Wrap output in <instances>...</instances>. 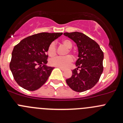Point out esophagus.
Returning a JSON list of instances; mask_svg holds the SVG:
<instances>
[{"label":"esophagus","mask_w":123,"mask_h":123,"mask_svg":"<svg viewBox=\"0 0 123 123\" xmlns=\"http://www.w3.org/2000/svg\"><path fill=\"white\" fill-rule=\"evenodd\" d=\"M59 68H60L61 70L62 71H64V68H61V67H59Z\"/></svg>","instance_id":"34e87169"}]
</instances>
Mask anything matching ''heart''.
<instances>
[{
	"label": "heart",
	"mask_w": 123,
	"mask_h": 123,
	"mask_svg": "<svg viewBox=\"0 0 123 123\" xmlns=\"http://www.w3.org/2000/svg\"><path fill=\"white\" fill-rule=\"evenodd\" d=\"M62 43L65 47L68 49H70L72 46V43L68 40H63L62 41ZM68 52L70 51V49L68 50ZM68 51L66 53L67 54ZM56 54V47L55 42H52L50 43L48 48V55L50 57H54ZM73 61V58L71 56H66L64 57H55L52 58L49 61V64L51 66L56 67H61V68H67L70 64Z\"/></svg>",
	"instance_id": "b5f03b06"
}]
</instances>
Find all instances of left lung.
<instances>
[{
  "mask_svg": "<svg viewBox=\"0 0 123 123\" xmlns=\"http://www.w3.org/2000/svg\"><path fill=\"white\" fill-rule=\"evenodd\" d=\"M64 35L77 44L78 51L75 63L77 68L73 70L72 77L66 80V83L75 91L89 90L98 82L102 74L104 53L94 40L83 33L66 32Z\"/></svg>",
  "mask_w": 123,
  "mask_h": 123,
  "instance_id": "left-lung-1",
  "label": "left lung"
}]
</instances>
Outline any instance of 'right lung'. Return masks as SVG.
<instances>
[{
  "label": "right lung",
  "mask_w": 123,
  "mask_h": 123,
  "mask_svg": "<svg viewBox=\"0 0 123 123\" xmlns=\"http://www.w3.org/2000/svg\"><path fill=\"white\" fill-rule=\"evenodd\" d=\"M62 34L38 33L24 38L14 47L10 68L21 87L35 91L45 83L54 68L46 66L48 46Z\"/></svg>",
  "instance_id": "add662e5"
}]
</instances>
